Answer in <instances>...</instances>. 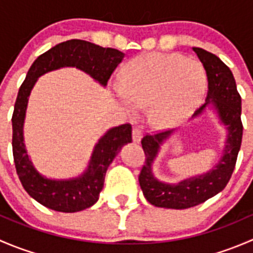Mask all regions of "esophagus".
Here are the masks:
<instances>
[{"instance_id":"obj_1","label":"esophagus","mask_w":253,"mask_h":253,"mask_svg":"<svg viewBox=\"0 0 253 253\" xmlns=\"http://www.w3.org/2000/svg\"><path fill=\"white\" fill-rule=\"evenodd\" d=\"M142 138V129L139 128L138 126H134L133 128H132V139H133V142H139Z\"/></svg>"}]
</instances>
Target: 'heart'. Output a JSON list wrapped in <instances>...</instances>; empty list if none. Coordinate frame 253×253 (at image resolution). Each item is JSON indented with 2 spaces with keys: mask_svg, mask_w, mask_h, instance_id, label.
Listing matches in <instances>:
<instances>
[{
  "mask_svg": "<svg viewBox=\"0 0 253 253\" xmlns=\"http://www.w3.org/2000/svg\"><path fill=\"white\" fill-rule=\"evenodd\" d=\"M120 94L128 111L153 104L152 120L162 127L185 121L206 90V73L196 61L177 53H152L132 60L121 72Z\"/></svg>",
  "mask_w": 253,
  "mask_h": 253,
  "instance_id": "obj_1",
  "label": "heart"
}]
</instances>
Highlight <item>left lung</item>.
I'll list each match as a JSON object with an SVG mask.
<instances>
[{
  "instance_id": "8db88e82",
  "label": "left lung",
  "mask_w": 253,
  "mask_h": 253,
  "mask_svg": "<svg viewBox=\"0 0 253 253\" xmlns=\"http://www.w3.org/2000/svg\"><path fill=\"white\" fill-rule=\"evenodd\" d=\"M193 51L203 63L208 79L207 103L195 115L201 114L207 104L213 103L221 121L228 126V141L223 158L215 169L203 176L181 181L178 185H168L159 182L153 176L150 165L157 155L159 145L167 139L171 131H158L152 134H145L141 141L145 162L139 172L138 181L144 197L155 207L172 209L190 208L206 202L223 191L235 169L237 154L241 147L244 128L241 121V96L236 89L235 78L230 68L218 56L200 47H193Z\"/></svg>"
}]
</instances>
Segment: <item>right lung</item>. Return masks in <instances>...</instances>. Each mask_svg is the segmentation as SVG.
Instances as JSON below:
<instances>
[{
  "label": "right lung",
  "instance_id": "obj_1",
  "mask_svg": "<svg viewBox=\"0 0 253 253\" xmlns=\"http://www.w3.org/2000/svg\"><path fill=\"white\" fill-rule=\"evenodd\" d=\"M122 58L124 53L116 48L72 39L50 48L30 66L18 91L12 115V150L17 175L23 187L40 205L63 213H75L93 206L103 190L109 165L122 145L132 142V126L125 124L115 127L99 141L88 170L82 177L68 181L47 180L34 169L23 143V121L33 85L42 75L65 66L77 67L106 85Z\"/></svg>",
  "mask_w": 253,
  "mask_h": 253
}]
</instances>
